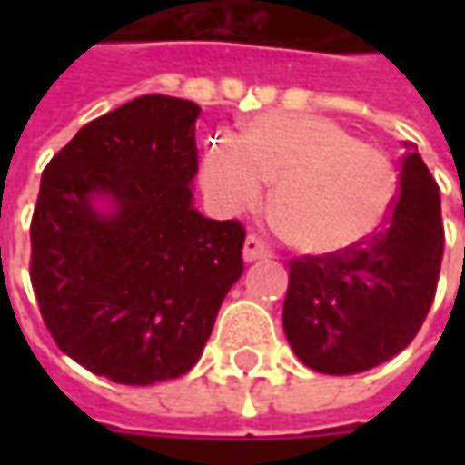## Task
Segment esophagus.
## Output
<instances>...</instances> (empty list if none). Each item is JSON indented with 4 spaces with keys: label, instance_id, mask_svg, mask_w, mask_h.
Listing matches in <instances>:
<instances>
[{
    "label": "esophagus",
    "instance_id": "34e87169",
    "mask_svg": "<svg viewBox=\"0 0 465 465\" xmlns=\"http://www.w3.org/2000/svg\"><path fill=\"white\" fill-rule=\"evenodd\" d=\"M269 256H272V248L261 241L259 235H248V238H245V245H242V259L259 261V259H269Z\"/></svg>",
    "mask_w": 465,
    "mask_h": 465
}]
</instances>
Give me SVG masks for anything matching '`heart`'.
Instances as JSON below:
<instances>
[{
	"label": "heart",
	"instance_id": "b5f03b06",
	"mask_svg": "<svg viewBox=\"0 0 465 465\" xmlns=\"http://www.w3.org/2000/svg\"><path fill=\"white\" fill-rule=\"evenodd\" d=\"M202 181L224 212L251 209L274 183L272 217L279 235L305 256H341L381 232L399 199L388 154L336 121L263 114L238 142L214 139Z\"/></svg>",
	"mask_w": 465,
	"mask_h": 465
}]
</instances>
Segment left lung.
<instances>
[{
    "mask_svg": "<svg viewBox=\"0 0 465 465\" xmlns=\"http://www.w3.org/2000/svg\"><path fill=\"white\" fill-rule=\"evenodd\" d=\"M378 235L341 256L290 261L282 323L302 365L354 375L411 344L438 292L445 248L440 191L414 144Z\"/></svg>",
    "mask_w": 465,
    "mask_h": 465,
    "instance_id": "8db88e82",
    "label": "left lung"
}]
</instances>
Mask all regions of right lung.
Instances as JSON below:
<instances>
[{
	"instance_id": "add662e5",
	"label": "right lung",
	"mask_w": 465,
	"mask_h": 465,
	"mask_svg": "<svg viewBox=\"0 0 465 465\" xmlns=\"http://www.w3.org/2000/svg\"><path fill=\"white\" fill-rule=\"evenodd\" d=\"M199 105L142 95L51 157L30 220V284L64 354L114 383L186 375L242 274L245 227L191 206ZM114 202L100 215L92 196Z\"/></svg>"
}]
</instances>
